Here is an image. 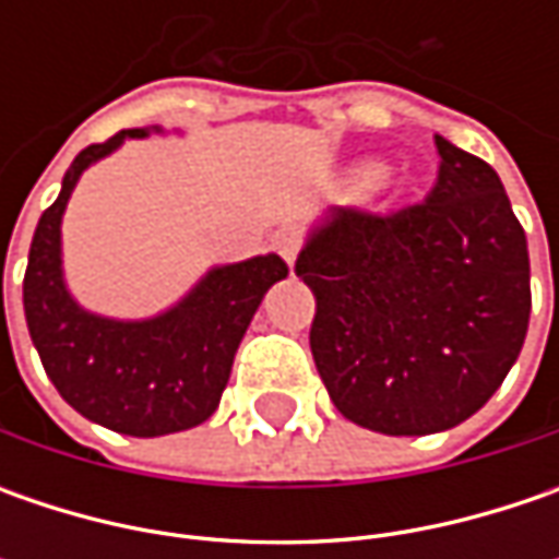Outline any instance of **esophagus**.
I'll return each instance as SVG.
<instances>
[{"label": "esophagus", "mask_w": 559, "mask_h": 559, "mask_svg": "<svg viewBox=\"0 0 559 559\" xmlns=\"http://www.w3.org/2000/svg\"><path fill=\"white\" fill-rule=\"evenodd\" d=\"M276 251L283 254V261L292 267L295 258H298V251H301V236H298V233H289V229L280 233V236H276Z\"/></svg>", "instance_id": "obj_1"}]
</instances>
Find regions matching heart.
Listing matches in <instances>:
<instances>
[{"mask_svg":"<svg viewBox=\"0 0 559 559\" xmlns=\"http://www.w3.org/2000/svg\"><path fill=\"white\" fill-rule=\"evenodd\" d=\"M357 180H360V183H364V186L376 183V180H379V170H376V167H364V170H360V177H357Z\"/></svg>","mask_w":559,"mask_h":559,"instance_id":"b5f03b06","label":"heart"}]
</instances>
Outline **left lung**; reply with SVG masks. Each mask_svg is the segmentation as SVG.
<instances>
[{
    "label": "left lung",
    "mask_w": 559,
    "mask_h": 559,
    "mask_svg": "<svg viewBox=\"0 0 559 559\" xmlns=\"http://www.w3.org/2000/svg\"><path fill=\"white\" fill-rule=\"evenodd\" d=\"M423 202L338 207L295 273L317 313L311 355L342 417L385 436L469 419L526 342V233L491 164L436 136Z\"/></svg>",
    "instance_id": "obj_1"
}]
</instances>
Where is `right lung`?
<instances>
[{"mask_svg":"<svg viewBox=\"0 0 559 559\" xmlns=\"http://www.w3.org/2000/svg\"><path fill=\"white\" fill-rule=\"evenodd\" d=\"M123 136H145V130H120L86 145L43 211L24 273V313L46 376L76 414L152 439L192 429L217 411L251 317L289 267L280 254H264L211 270L183 305L142 323L80 311L61 283L58 226L80 174Z\"/></svg>","mask_w":559,"mask_h":559,"instance_id":"obj_1","label":"right lung"}]
</instances>
